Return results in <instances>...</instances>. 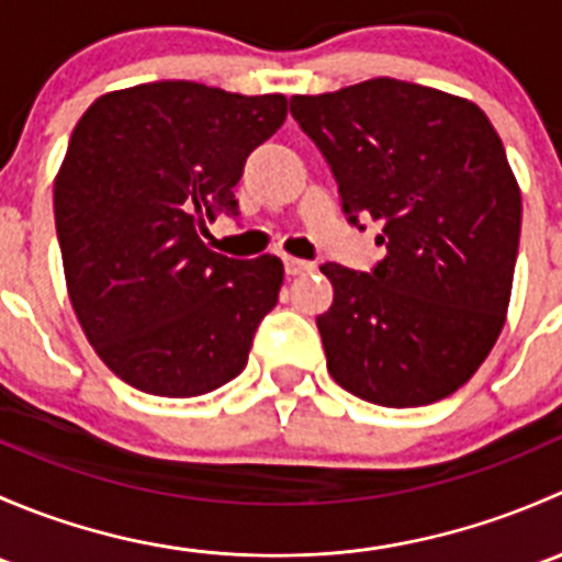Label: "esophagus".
Masks as SVG:
<instances>
[{
    "mask_svg": "<svg viewBox=\"0 0 562 562\" xmlns=\"http://www.w3.org/2000/svg\"><path fill=\"white\" fill-rule=\"evenodd\" d=\"M315 266L310 260H299V258H285V274L288 277H296V274H307L313 271Z\"/></svg>",
    "mask_w": 562,
    "mask_h": 562,
    "instance_id": "34e87169",
    "label": "esophagus"
}]
</instances>
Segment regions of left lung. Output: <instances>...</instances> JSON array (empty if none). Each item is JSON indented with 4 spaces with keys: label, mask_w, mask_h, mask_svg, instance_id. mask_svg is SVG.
Instances as JSON below:
<instances>
[{
    "label": "left lung",
    "mask_w": 562,
    "mask_h": 562,
    "mask_svg": "<svg viewBox=\"0 0 562 562\" xmlns=\"http://www.w3.org/2000/svg\"><path fill=\"white\" fill-rule=\"evenodd\" d=\"M356 228L378 220L370 271L323 263L334 302L315 317L326 367L350 394L418 407L454 394L490 356L512 299L522 195L479 105L372 78L291 98Z\"/></svg>",
    "instance_id": "obj_1"
}]
</instances>
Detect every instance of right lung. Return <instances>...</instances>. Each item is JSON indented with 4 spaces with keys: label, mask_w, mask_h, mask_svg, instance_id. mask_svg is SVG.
<instances>
[{
    "label": "right lung",
    "mask_w": 562,
    "mask_h": 562,
    "mask_svg": "<svg viewBox=\"0 0 562 562\" xmlns=\"http://www.w3.org/2000/svg\"><path fill=\"white\" fill-rule=\"evenodd\" d=\"M285 116L282 94L155 81L103 94L72 130L54 184L67 291L130 386L198 396L245 370L282 260L225 258L201 234L239 217L234 187Z\"/></svg>",
    "instance_id": "1"
}]
</instances>
